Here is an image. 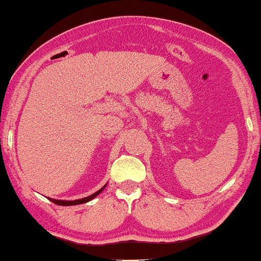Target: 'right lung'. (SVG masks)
Here are the masks:
<instances>
[{"label": "right lung", "instance_id": "obj_1", "mask_svg": "<svg viewBox=\"0 0 261 261\" xmlns=\"http://www.w3.org/2000/svg\"><path fill=\"white\" fill-rule=\"evenodd\" d=\"M107 186V184L103 186L102 189H100L97 192H95V193H93L92 195L90 196H86V198H83V199H80V200H73V201H65V200H56V199H51V198H47L48 200L51 201V202L56 203L58 205H76V204H82V203H86L88 202V201H91L92 199H94L96 195H99L101 192L105 190V188Z\"/></svg>", "mask_w": 261, "mask_h": 261}]
</instances>
